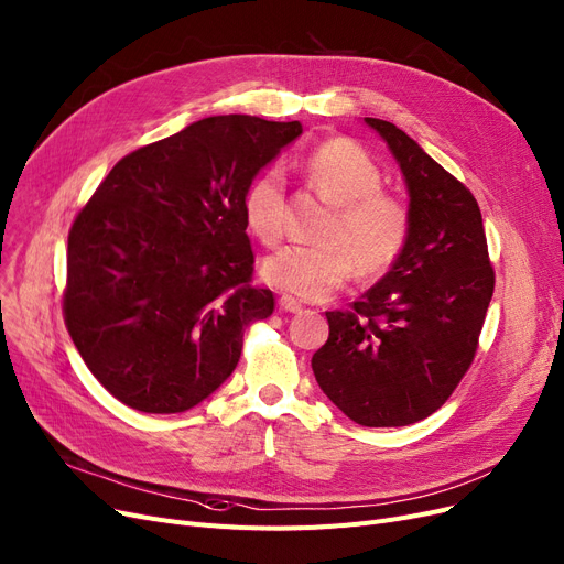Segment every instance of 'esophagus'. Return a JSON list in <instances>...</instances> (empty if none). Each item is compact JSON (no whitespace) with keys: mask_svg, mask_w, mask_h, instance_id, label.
<instances>
[{"mask_svg":"<svg viewBox=\"0 0 564 564\" xmlns=\"http://www.w3.org/2000/svg\"><path fill=\"white\" fill-rule=\"evenodd\" d=\"M279 311H283V313H300L302 304L297 300H292V297H281L279 300Z\"/></svg>","mask_w":564,"mask_h":564,"instance_id":"obj_1","label":"esophagus"}]
</instances>
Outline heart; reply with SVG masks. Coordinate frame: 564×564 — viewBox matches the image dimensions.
Masks as SVG:
<instances>
[{"label": "heart", "instance_id": "1", "mask_svg": "<svg viewBox=\"0 0 564 564\" xmlns=\"http://www.w3.org/2000/svg\"><path fill=\"white\" fill-rule=\"evenodd\" d=\"M313 191L334 205L317 247H285L262 262V279L288 295L317 302L329 297L357 269L361 279H378L401 258L410 237L408 207L382 191V173L359 144L334 138L302 163ZM243 221L264 247L283 235L285 180L267 167L243 193Z\"/></svg>", "mask_w": 564, "mask_h": 564}]
</instances>
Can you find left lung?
Here are the masks:
<instances>
[{
	"instance_id": "8db88e82",
	"label": "left lung",
	"mask_w": 564,
	"mask_h": 564,
	"mask_svg": "<svg viewBox=\"0 0 564 564\" xmlns=\"http://www.w3.org/2000/svg\"><path fill=\"white\" fill-rule=\"evenodd\" d=\"M364 121L403 173L410 237L350 311H327L329 338L311 366L352 422L408 426L443 405L470 369L496 274L475 195L391 121Z\"/></svg>"
}]
</instances>
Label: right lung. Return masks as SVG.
Returning a JSON list of instances; mask_svg holds the SVG:
<instances>
[{
    "label": "right lung",
    "mask_w": 564,
    "mask_h": 564,
    "mask_svg": "<svg viewBox=\"0 0 564 564\" xmlns=\"http://www.w3.org/2000/svg\"><path fill=\"white\" fill-rule=\"evenodd\" d=\"M297 135L300 121L205 117L121 159L78 212L64 321L117 401L184 412L230 378L243 329L274 311L241 200Z\"/></svg>",
    "instance_id": "obj_1"
}]
</instances>
